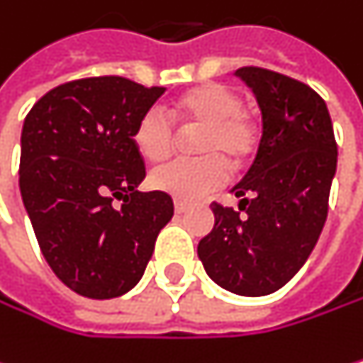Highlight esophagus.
I'll return each instance as SVG.
<instances>
[{"label":"esophagus","mask_w":363,"mask_h":363,"mask_svg":"<svg viewBox=\"0 0 363 363\" xmlns=\"http://www.w3.org/2000/svg\"><path fill=\"white\" fill-rule=\"evenodd\" d=\"M174 208H176V213H185V211L189 208V202H187V200L176 198V200H174Z\"/></svg>","instance_id":"esophagus-1"}]
</instances>
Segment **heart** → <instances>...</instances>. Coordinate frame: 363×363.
Here are the masks:
<instances>
[{
	"mask_svg": "<svg viewBox=\"0 0 363 363\" xmlns=\"http://www.w3.org/2000/svg\"><path fill=\"white\" fill-rule=\"evenodd\" d=\"M169 115L183 126H200L196 150L202 157L174 159L150 174L152 187L178 198H200L228 180L232 165L245 163L258 144L254 118L241 109V96L221 84H204L174 99ZM133 144L148 161H163L174 152L176 131L169 116L152 107L133 128Z\"/></svg>",
	"mask_w": 363,
	"mask_h": 363,
	"instance_id": "obj_1",
	"label": "heart"
}]
</instances>
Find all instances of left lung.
<instances>
[{
  "instance_id": "1",
  "label": "left lung",
  "mask_w": 363,
  "mask_h": 363,
  "mask_svg": "<svg viewBox=\"0 0 363 363\" xmlns=\"http://www.w3.org/2000/svg\"><path fill=\"white\" fill-rule=\"evenodd\" d=\"M262 111L256 159L232 189L239 208L213 202L198 243L206 273L230 293L279 291L312 254L329 211L338 144L325 101L303 82L260 66L235 70Z\"/></svg>"
}]
</instances>
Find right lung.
<instances>
[{
	"mask_svg": "<svg viewBox=\"0 0 363 363\" xmlns=\"http://www.w3.org/2000/svg\"><path fill=\"white\" fill-rule=\"evenodd\" d=\"M163 92L118 74L84 77L49 90L25 116L21 198L45 260L82 297L131 291L174 215L165 191L135 189L146 165L133 128Z\"/></svg>",
	"mask_w": 363,
	"mask_h": 363,
	"instance_id": "obj_1",
	"label": "right lung"
}]
</instances>
